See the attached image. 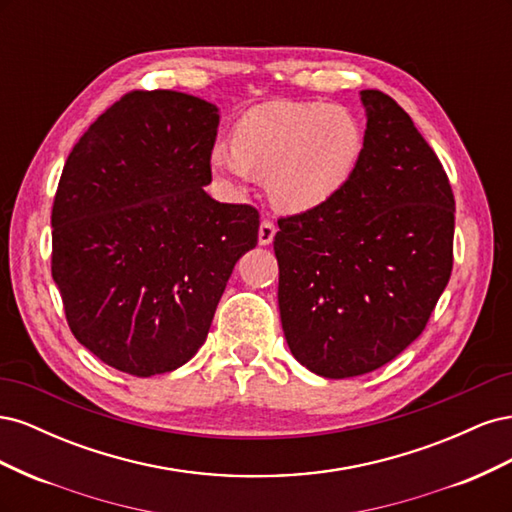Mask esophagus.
Wrapping results in <instances>:
<instances>
[{"mask_svg": "<svg viewBox=\"0 0 512 512\" xmlns=\"http://www.w3.org/2000/svg\"><path fill=\"white\" fill-rule=\"evenodd\" d=\"M273 237H275V224L269 222V220H262L260 228H258V243L260 245H271Z\"/></svg>", "mask_w": 512, "mask_h": 512, "instance_id": "34e87169", "label": "esophagus"}]
</instances>
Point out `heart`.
<instances>
[{"label": "heart", "mask_w": 512, "mask_h": 512, "mask_svg": "<svg viewBox=\"0 0 512 512\" xmlns=\"http://www.w3.org/2000/svg\"><path fill=\"white\" fill-rule=\"evenodd\" d=\"M363 128L346 108L322 102L269 104L247 113L230 147L209 164L232 188L267 177L273 205L288 213L318 209L344 188L363 153Z\"/></svg>", "instance_id": "heart-1"}]
</instances>
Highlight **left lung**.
<instances>
[{
	"instance_id": "obj_1",
	"label": "left lung",
	"mask_w": 512,
	"mask_h": 512,
	"mask_svg": "<svg viewBox=\"0 0 512 512\" xmlns=\"http://www.w3.org/2000/svg\"><path fill=\"white\" fill-rule=\"evenodd\" d=\"M361 160L331 200L277 222L282 329L294 359L331 380L369 374L423 333L453 269L455 198L410 115L361 91Z\"/></svg>"
}]
</instances>
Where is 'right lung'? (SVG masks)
<instances>
[{"mask_svg":"<svg viewBox=\"0 0 512 512\" xmlns=\"http://www.w3.org/2000/svg\"><path fill=\"white\" fill-rule=\"evenodd\" d=\"M220 108L181 91H132L74 145L53 203V280L74 337L149 378L205 344L258 211L213 200Z\"/></svg>","mask_w":512,"mask_h":512,"instance_id":"1","label":"right lung"}]
</instances>
